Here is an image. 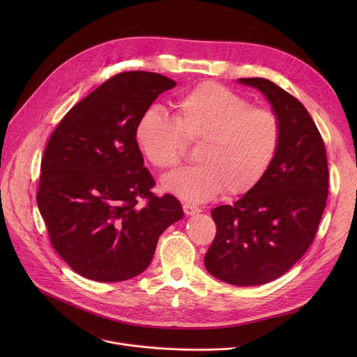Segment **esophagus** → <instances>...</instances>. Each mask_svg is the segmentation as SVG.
Instances as JSON below:
<instances>
[{"mask_svg":"<svg viewBox=\"0 0 357 357\" xmlns=\"http://www.w3.org/2000/svg\"><path fill=\"white\" fill-rule=\"evenodd\" d=\"M183 213L186 215H195L198 213H201V208L195 207V205H191V204H183Z\"/></svg>","mask_w":357,"mask_h":357,"instance_id":"1","label":"esophagus"}]
</instances>
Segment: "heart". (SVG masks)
<instances>
[{"label": "heart", "mask_w": 357, "mask_h": 357, "mask_svg": "<svg viewBox=\"0 0 357 357\" xmlns=\"http://www.w3.org/2000/svg\"><path fill=\"white\" fill-rule=\"evenodd\" d=\"M135 139L159 169L179 163L185 140L199 142L198 165L167 174L162 186L183 201L205 202L222 191L241 195L253 190L273 162L280 127L272 111L249 107L231 89L205 81L175 101L172 117L146 109Z\"/></svg>", "instance_id": "heart-1"}]
</instances>
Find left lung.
Masks as SVG:
<instances>
[{"instance_id": "obj_1", "label": "left lung", "mask_w": 357, "mask_h": 357, "mask_svg": "<svg viewBox=\"0 0 357 357\" xmlns=\"http://www.w3.org/2000/svg\"><path fill=\"white\" fill-rule=\"evenodd\" d=\"M237 82L264 93L280 139L255 188L211 211L217 234L204 265L222 282L253 287L287 273L311 246L326 208L328 166L320 131L301 102L265 78Z\"/></svg>"}]
</instances>
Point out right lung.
I'll use <instances>...</instances> for the list:
<instances>
[{
  "label": "right lung",
  "mask_w": 357,
  "mask_h": 357,
  "mask_svg": "<svg viewBox=\"0 0 357 357\" xmlns=\"http://www.w3.org/2000/svg\"><path fill=\"white\" fill-rule=\"evenodd\" d=\"M175 85L155 72L119 73L75 105L49 139L37 205L52 246L84 278L140 275L160 234L183 217L174 195L150 192L155 181L135 139L140 116ZM140 199H148L143 208Z\"/></svg>",
  "instance_id": "right-lung-1"
}]
</instances>
